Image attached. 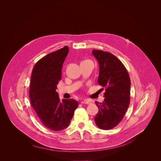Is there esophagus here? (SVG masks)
<instances>
[{
  "label": "esophagus",
  "instance_id": "esophagus-1",
  "mask_svg": "<svg viewBox=\"0 0 161 161\" xmlns=\"http://www.w3.org/2000/svg\"><path fill=\"white\" fill-rule=\"evenodd\" d=\"M82 103H84V104H91V103H92V101H91L90 99H85Z\"/></svg>",
  "mask_w": 161,
  "mask_h": 161
}]
</instances>
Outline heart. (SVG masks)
I'll use <instances>...</instances> for the list:
<instances>
[{"label": "heart", "mask_w": 161, "mask_h": 161, "mask_svg": "<svg viewBox=\"0 0 161 161\" xmlns=\"http://www.w3.org/2000/svg\"><path fill=\"white\" fill-rule=\"evenodd\" d=\"M88 61H90V60H85L82 61L81 62H88Z\"/></svg>", "instance_id": "obj_1"}]
</instances>
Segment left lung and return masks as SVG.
<instances>
[{"label": "left lung", "instance_id": "obj_1", "mask_svg": "<svg viewBox=\"0 0 161 161\" xmlns=\"http://www.w3.org/2000/svg\"><path fill=\"white\" fill-rule=\"evenodd\" d=\"M92 54L99 65L98 83L106 90L104 101L96 102L99 112L94 120L99 128L109 130L121 122L129 106L130 77L122 62L113 54L97 50Z\"/></svg>", "mask_w": 161, "mask_h": 161}]
</instances>
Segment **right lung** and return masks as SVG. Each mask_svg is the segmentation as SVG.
<instances>
[{
  "instance_id": "right-lung-1",
  "label": "right lung",
  "mask_w": 161,
  "mask_h": 161,
  "mask_svg": "<svg viewBox=\"0 0 161 161\" xmlns=\"http://www.w3.org/2000/svg\"><path fill=\"white\" fill-rule=\"evenodd\" d=\"M67 46L48 54L34 65L31 76V103L41 123L50 130L58 131L69 124L78 106L76 100H60L56 92L62 78V68L68 54Z\"/></svg>"
}]
</instances>
